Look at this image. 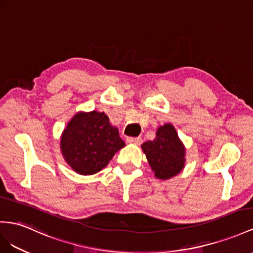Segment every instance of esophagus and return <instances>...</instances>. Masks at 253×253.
Masks as SVG:
<instances>
[{
	"label": "esophagus",
	"mask_w": 253,
	"mask_h": 253,
	"mask_svg": "<svg viewBox=\"0 0 253 253\" xmlns=\"http://www.w3.org/2000/svg\"><path fill=\"white\" fill-rule=\"evenodd\" d=\"M127 143L134 144V145H140L142 143V139L140 137H137V138L129 137V138H127Z\"/></svg>",
	"instance_id": "obj_1"
}]
</instances>
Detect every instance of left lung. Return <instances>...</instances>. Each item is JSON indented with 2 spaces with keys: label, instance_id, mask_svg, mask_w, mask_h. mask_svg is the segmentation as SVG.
Here are the masks:
<instances>
[{
  "label": "left lung",
  "instance_id": "8db88e82",
  "mask_svg": "<svg viewBox=\"0 0 253 253\" xmlns=\"http://www.w3.org/2000/svg\"><path fill=\"white\" fill-rule=\"evenodd\" d=\"M155 177L170 179L183 171L186 163V148L175 127L170 123L159 126L156 138L141 145Z\"/></svg>",
  "mask_w": 253,
  "mask_h": 253
}]
</instances>
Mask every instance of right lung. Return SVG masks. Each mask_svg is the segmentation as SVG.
I'll use <instances>...</instances> for the list:
<instances>
[{"label": "right lung", "mask_w": 253, "mask_h": 253, "mask_svg": "<svg viewBox=\"0 0 253 253\" xmlns=\"http://www.w3.org/2000/svg\"><path fill=\"white\" fill-rule=\"evenodd\" d=\"M60 148L64 160L80 175H93L107 167L125 142L105 112H77L64 129Z\"/></svg>", "instance_id": "right-lung-1"}]
</instances>
